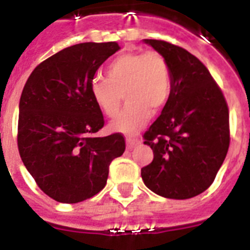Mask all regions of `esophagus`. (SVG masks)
<instances>
[{
	"label": "esophagus",
	"instance_id": "esophagus-1",
	"mask_svg": "<svg viewBox=\"0 0 250 250\" xmlns=\"http://www.w3.org/2000/svg\"><path fill=\"white\" fill-rule=\"evenodd\" d=\"M140 144H141V140H140V138L127 137V146H128V148L135 147V146H137V145Z\"/></svg>",
	"mask_w": 250,
	"mask_h": 250
}]
</instances>
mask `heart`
<instances>
[{
  "label": "heart",
  "instance_id": "b5f03b06",
  "mask_svg": "<svg viewBox=\"0 0 250 250\" xmlns=\"http://www.w3.org/2000/svg\"><path fill=\"white\" fill-rule=\"evenodd\" d=\"M106 79L96 77L90 90L95 104L106 117L118 114L122 94L128 103L113 121L112 129L135 135L167 104L171 93V72L167 61L156 50L119 54L106 66Z\"/></svg>",
  "mask_w": 250,
  "mask_h": 250
}]
</instances>
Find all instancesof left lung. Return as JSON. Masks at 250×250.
<instances>
[{"label":"left lung","mask_w":250,"mask_h":250,"mask_svg":"<svg viewBox=\"0 0 250 250\" xmlns=\"http://www.w3.org/2000/svg\"><path fill=\"white\" fill-rule=\"evenodd\" d=\"M171 72V93L144 133L154 160L141 169L145 186L171 200L192 198L213 183L230 145L229 108L207 67L184 48L145 39Z\"/></svg>","instance_id":"left-lung-1"}]
</instances>
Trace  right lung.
Here are the masks:
<instances>
[{"mask_svg":"<svg viewBox=\"0 0 250 250\" xmlns=\"http://www.w3.org/2000/svg\"><path fill=\"white\" fill-rule=\"evenodd\" d=\"M117 42L80 43L38 64L22 89L18 147L37 186L61 203L89 200L105 187L109 165L125 150V136L95 137L104 117L91 95L95 72Z\"/></svg>","mask_w":250,"mask_h":250,"instance_id":"obj_1","label":"right lung"}]
</instances>
